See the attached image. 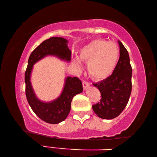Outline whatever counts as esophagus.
Returning a JSON list of instances; mask_svg holds the SVG:
<instances>
[{"label": "esophagus", "instance_id": "obj_1", "mask_svg": "<svg viewBox=\"0 0 157 157\" xmlns=\"http://www.w3.org/2000/svg\"><path fill=\"white\" fill-rule=\"evenodd\" d=\"M82 85H83V89L84 90H86L89 86V84L88 83V82H82Z\"/></svg>", "mask_w": 157, "mask_h": 157}]
</instances>
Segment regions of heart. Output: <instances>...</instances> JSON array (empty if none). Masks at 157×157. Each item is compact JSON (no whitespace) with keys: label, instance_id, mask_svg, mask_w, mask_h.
Listing matches in <instances>:
<instances>
[{"label":"heart","instance_id":"1","mask_svg":"<svg viewBox=\"0 0 157 157\" xmlns=\"http://www.w3.org/2000/svg\"><path fill=\"white\" fill-rule=\"evenodd\" d=\"M120 57V48L113 42L104 39H94L80 49L79 59L73 63L78 71L82 70V62L88 63L89 75L95 80H103L109 77L115 70Z\"/></svg>","mask_w":157,"mask_h":157}]
</instances>
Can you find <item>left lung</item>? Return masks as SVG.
I'll use <instances>...</instances> for the list:
<instances>
[{
	"mask_svg": "<svg viewBox=\"0 0 157 157\" xmlns=\"http://www.w3.org/2000/svg\"><path fill=\"white\" fill-rule=\"evenodd\" d=\"M120 57L113 73L94 85L101 94L100 102L92 106L96 115L102 119L115 118L122 113L128 102L132 92V69L128 52L118 41Z\"/></svg>",
	"mask_w": 157,
	"mask_h": 157,
	"instance_id": "left-lung-1",
	"label": "left lung"
}]
</instances>
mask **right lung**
<instances>
[{
	"label": "right lung",
	"mask_w": 157,
	"mask_h": 157,
	"mask_svg": "<svg viewBox=\"0 0 157 157\" xmlns=\"http://www.w3.org/2000/svg\"><path fill=\"white\" fill-rule=\"evenodd\" d=\"M51 55L70 62L71 51L68 41L62 37H51L44 41L32 52L25 73V95L32 109L42 121L50 124H57L65 120L71 111L73 97L83 91L81 80L77 77H67L62 94L50 102H43L35 95L32 86L30 76L34 63L45 57Z\"/></svg>",
	"instance_id": "right-lung-1"
}]
</instances>
